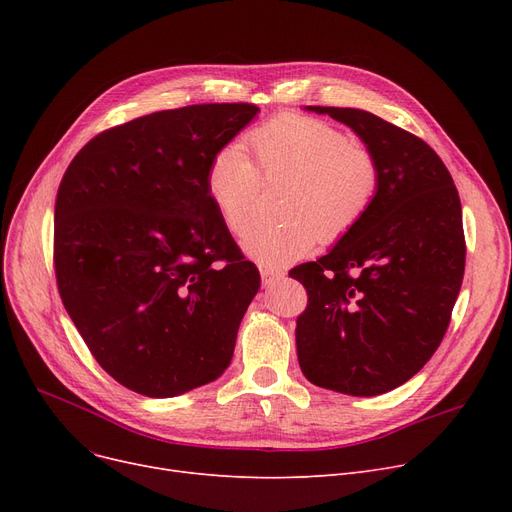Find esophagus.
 I'll return each instance as SVG.
<instances>
[{
	"mask_svg": "<svg viewBox=\"0 0 512 512\" xmlns=\"http://www.w3.org/2000/svg\"><path fill=\"white\" fill-rule=\"evenodd\" d=\"M282 278H284V272L274 270V267H267V265L261 267V282H263V286H272V284L280 282Z\"/></svg>",
	"mask_w": 512,
	"mask_h": 512,
	"instance_id": "esophagus-1",
	"label": "esophagus"
}]
</instances>
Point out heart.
Instances as JSON below:
<instances>
[{"label": "heart", "mask_w": 512, "mask_h": 512, "mask_svg": "<svg viewBox=\"0 0 512 512\" xmlns=\"http://www.w3.org/2000/svg\"><path fill=\"white\" fill-rule=\"evenodd\" d=\"M247 147L234 141L215 151L205 168V191L232 234H245L265 178H290L280 222L257 224L242 249L267 267L305 257L317 238L332 242L346 234L371 207L380 188V164L373 153L328 122L278 118L253 130Z\"/></svg>", "instance_id": "b5f03b06"}]
</instances>
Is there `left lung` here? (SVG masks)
Here are the masks:
<instances>
[{"label":"left lung","mask_w":512,"mask_h":512,"mask_svg":"<svg viewBox=\"0 0 512 512\" xmlns=\"http://www.w3.org/2000/svg\"><path fill=\"white\" fill-rule=\"evenodd\" d=\"M305 110L351 128L382 178L359 224L290 270L309 297L294 332L299 365L319 388L378 396L409 382L446 334L465 274L461 199L415 134L355 107Z\"/></svg>","instance_id":"left-lung-1"}]
</instances>
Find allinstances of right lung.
Listing matches in <instances>:
<instances>
[{
    "label": "right lung",
    "instance_id": "obj_1",
    "mask_svg": "<svg viewBox=\"0 0 512 512\" xmlns=\"http://www.w3.org/2000/svg\"><path fill=\"white\" fill-rule=\"evenodd\" d=\"M259 107L203 103L110 128L68 166L53 226L62 303L116 382L170 398L218 380L259 290L205 191Z\"/></svg>",
    "mask_w": 512,
    "mask_h": 512
}]
</instances>
